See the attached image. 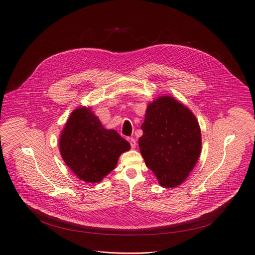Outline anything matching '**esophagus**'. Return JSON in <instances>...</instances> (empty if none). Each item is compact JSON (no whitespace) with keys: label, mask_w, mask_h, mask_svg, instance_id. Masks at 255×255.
<instances>
[{"label":"esophagus","mask_w":255,"mask_h":255,"mask_svg":"<svg viewBox=\"0 0 255 255\" xmlns=\"http://www.w3.org/2000/svg\"><path fill=\"white\" fill-rule=\"evenodd\" d=\"M127 140L129 141L131 147H135V146H136V140H135L133 137H128Z\"/></svg>","instance_id":"esophagus-1"}]
</instances>
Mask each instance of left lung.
<instances>
[{
	"mask_svg": "<svg viewBox=\"0 0 255 255\" xmlns=\"http://www.w3.org/2000/svg\"><path fill=\"white\" fill-rule=\"evenodd\" d=\"M138 144L146 166L164 188H174L189 176L201 152L196 117L170 96L148 105Z\"/></svg>",
	"mask_w": 255,
	"mask_h": 255,
	"instance_id": "left-lung-1",
	"label": "left lung"
}]
</instances>
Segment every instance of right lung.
<instances>
[{
	"label": "right lung",
	"mask_w": 255,
	"mask_h": 255,
	"mask_svg": "<svg viewBox=\"0 0 255 255\" xmlns=\"http://www.w3.org/2000/svg\"><path fill=\"white\" fill-rule=\"evenodd\" d=\"M65 164L82 180L99 182L117 165L130 144L116 130L105 129L90 109L75 110L59 139Z\"/></svg>",
	"instance_id": "obj_1"
}]
</instances>
